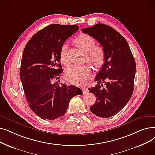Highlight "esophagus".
Returning a JSON list of instances; mask_svg holds the SVG:
<instances>
[{
	"mask_svg": "<svg viewBox=\"0 0 155 155\" xmlns=\"http://www.w3.org/2000/svg\"><path fill=\"white\" fill-rule=\"evenodd\" d=\"M82 92H83L84 94H85L89 92V90L87 89V88H83V89H82Z\"/></svg>",
	"mask_w": 155,
	"mask_h": 155,
	"instance_id": "34e87169",
	"label": "esophagus"
}]
</instances>
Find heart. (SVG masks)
<instances>
[{"label":"heart","mask_w":155,"mask_h":155,"mask_svg":"<svg viewBox=\"0 0 155 155\" xmlns=\"http://www.w3.org/2000/svg\"><path fill=\"white\" fill-rule=\"evenodd\" d=\"M78 48L85 53L86 61L95 67H101L105 62L106 52L101 45H95L94 40L88 35L82 34L74 40ZM61 62L66 65L69 63L66 46L63 45L59 52ZM91 70L87 66L73 65L65 71V78L73 84L80 85L89 77Z\"/></svg>","instance_id":"obj_1"}]
</instances>
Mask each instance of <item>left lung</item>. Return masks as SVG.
<instances>
[{"label":"left lung","mask_w":155,"mask_h":155,"mask_svg":"<svg viewBox=\"0 0 155 155\" xmlns=\"http://www.w3.org/2000/svg\"><path fill=\"white\" fill-rule=\"evenodd\" d=\"M82 31L97 40L106 52L105 62L95 78L98 84L88 89L96 97L91 112L109 118L122 110L132 95L135 59L125 38L111 26L98 23Z\"/></svg>","instance_id":"8db88e82"}]
</instances>
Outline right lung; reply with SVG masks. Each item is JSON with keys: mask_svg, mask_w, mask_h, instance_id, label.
Masks as SVG:
<instances>
[{"mask_svg": "<svg viewBox=\"0 0 155 155\" xmlns=\"http://www.w3.org/2000/svg\"><path fill=\"white\" fill-rule=\"evenodd\" d=\"M78 30L76 25L52 24L37 32L25 46L19 76L30 109L42 119L63 117L70 99L82 94L75 85L52 84L63 71L59 62L61 47Z\"/></svg>", "mask_w": 155, "mask_h": 155, "instance_id": "obj_1", "label": "right lung"}]
</instances>
